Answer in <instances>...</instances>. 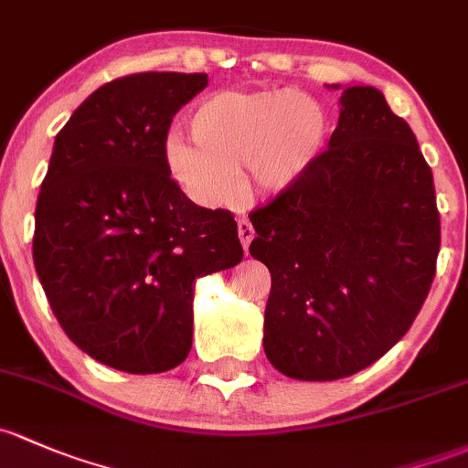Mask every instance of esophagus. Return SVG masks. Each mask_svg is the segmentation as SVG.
<instances>
[{
  "instance_id": "1",
  "label": "esophagus",
  "mask_w": 468,
  "mask_h": 468,
  "mask_svg": "<svg viewBox=\"0 0 468 468\" xmlns=\"http://www.w3.org/2000/svg\"><path fill=\"white\" fill-rule=\"evenodd\" d=\"M238 235H239V242H242V247H244V250L249 249V244H250V239H253V235H255V230H253V224H250L249 219H239L238 221Z\"/></svg>"
}]
</instances>
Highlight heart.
<instances>
[{
	"instance_id": "heart-1",
	"label": "heart",
	"mask_w": 468,
	"mask_h": 468,
	"mask_svg": "<svg viewBox=\"0 0 468 468\" xmlns=\"http://www.w3.org/2000/svg\"><path fill=\"white\" fill-rule=\"evenodd\" d=\"M188 127L195 145L172 134L165 165L204 204L233 199L242 170L264 193L289 188L327 139L323 107L298 91H219L195 107Z\"/></svg>"
}]
</instances>
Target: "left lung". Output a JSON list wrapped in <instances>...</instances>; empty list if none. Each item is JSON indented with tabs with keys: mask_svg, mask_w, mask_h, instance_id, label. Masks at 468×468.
<instances>
[{
	"mask_svg": "<svg viewBox=\"0 0 468 468\" xmlns=\"http://www.w3.org/2000/svg\"><path fill=\"white\" fill-rule=\"evenodd\" d=\"M271 271L264 352L298 381L350 377L410 329L431 292L440 210L410 125L375 87H347L329 147L249 213Z\"/></svg>",
	"mask_w": 468,
	"mask_h": 468,
	"instance_id": "8db88e82",
	"label": "left lung"
}]
</instances>
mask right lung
I'll list each match as a JSON object with an SVG mask.
<instances>
[{
    "mask_svg": "<svg viewBox=\"0 0 468 468\" xmlns=\"http://www.w3.org/2000/svg\"><path fill=\"white\" fill-rule=\"evenodd\" d=\"M206 73L144 71L96 90L58 132L36 206L33 260L65 334L130 375L193 347V282L242 260L230 210L199 208L170 176L172 118Z\"/></svg>",
    "mask_w": 468,
    "mask_h": 468,
    "instance_id": "add662e5",
    "label": "right lung"
}]
</instances>
